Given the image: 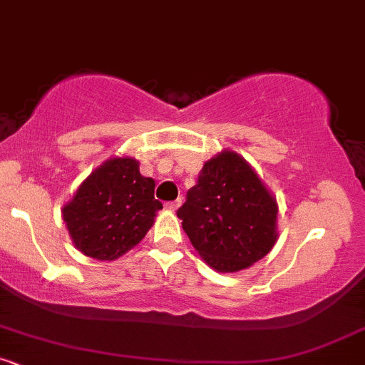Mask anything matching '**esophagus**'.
Masks as SVG:
<instances>
[{"label": "esophagus", "mask_w": 365, "mask_h": 365, "mask_svg": "<svg viewBox=\"0 0 365 365\" xmlns=\"http://www.w3.org/2000/svg\"><path fill=\"white\" fill-rule=\"evenodd\" d=\"M181 203H182V198L174 200V202H168V203H167V209H168V210H178L179 207H181Z\"/></svg>", "instance_id": "esophagus-1"}]
</instances>
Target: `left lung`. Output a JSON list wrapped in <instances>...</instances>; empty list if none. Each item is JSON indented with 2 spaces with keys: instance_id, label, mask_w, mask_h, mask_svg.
<instances>
[{
  "instance_id": "obj_1",
  "label": "left lung",
  "mask_w": 365,
  "mask_h": 365,
  "mask_svg": "<svg viewBox=\"0 0 365 365\" xmlns=\"http://www.w3.org/2000/svg\"><path fill=\"white\" fill-rule=\"evenodd\" d=\"M277 200L235 151L205 162L178 217L191 244L221 273L249 268L277 242Z\"/></svg>"
}]
</instances>
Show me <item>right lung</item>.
Wrapping results in <instances>:
<instances>
[{"label":"right lung","instance_id":"obj_1","mask_svg":"<svg viewBox=\"0 0 365 365\" xmlns=\"http://www.w3.org/2000/svg\"><path fill=\"white\" fill-rule=\"evenodd\" d=\"M162 202L155 181L130 156H115L92 172L62 209L74 247L85 256L115 261L150 231Z\"/></svg>","mask_w":365,"mask_h":365}]
</instances>
